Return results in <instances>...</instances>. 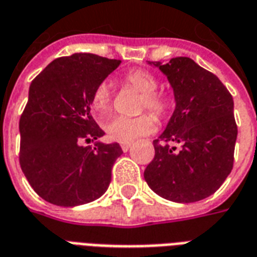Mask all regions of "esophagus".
Segmentation results:
<instances>
[{"label": "esophagus", "instance_id": "34e87169", "mask_svg": "<svg viewBox=\"0 0 257 257\" xmlns=\"http://www.w3.org/2000/svg\"><path fill=\"white\" fill-rule=\"evenodd\" d=\"M131 147H132V143H122V144H121V150L124 151V152H126V151H129Z\"/></svg>", "mask_w": 257, "mask_h": 257}]
</instances>
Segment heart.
Wrapping results in <instances>:
<instances>
[{
	"label": "heart",
	"instance_id": "b5f03b06",
	"mask_svg": "<svg viewBox=\"0 0 257 257\" xmlns=\"http://www.w3.org/2000/svg\"><path fill=\"white\" fill-rule=\"evenodd\" d=\"M125 82L133 90L140 93L137 110H148L156 117H164L170 109V102L166 95L158 93L159 82L156 76L146 70H132L125 75ZM111 105V90L107 82H101L94 89L91 95V107L97 118L102 120L110 111ZM155 128L154 117L148 113L135 115V117H125L117 115L111 118L105 125L107 136L111 140L118 143H131L140 136H146Z\"/></svg>",
	"mask_w": 257,
	"mask_h": 257
}]
</instances>
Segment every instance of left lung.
Here are the masks:
<instances>
[{"label":"left lung","instance_id":"1","mask_svg":"<svg viewBox=\"0 0 257 257\" xmlns=\"http://www.w3.org/2000/svg\"><path fill=\"white\" fill-rule=\"evenodd\" d=\"M151 64L167 76L176 105L154 142L155 158L144 178L163 198L197 202L214 194L232 171L237 139L233 98L214 74L193 59L179 56Z\"/></svg>","mask_w":257,"mask_h":257}]
</instances>
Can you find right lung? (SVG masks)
Wrapping results in <instances>:
<instances>
[{
	"mask_svg": "<svg viewBox=\"0 0 257 257\" xmlns=\"http://www.w3.org/2000/svg\"><path fill=\"white\" fill-rule=\"evenodd\" d=\"M121 60L93 54L55 59L29 86L20 118V166L29 185L47 202L78 206L109 187L120 144L83 147L105 135L90 114L94 89Z\"/></svg>",
	"mask_w": 257,
	"mask_h": 257,
	"instance_id": "obj_1",
	"label": "right lung"
}]
</instances>
